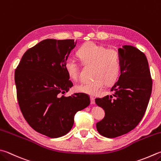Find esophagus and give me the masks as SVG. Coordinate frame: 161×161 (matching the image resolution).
<instances>
[{
    "label": "esophagus",
    "instance_id": "34e87169",
    "mask_svg": "<svg viewBox=\"0 0 161 161\" xmlns=\"http://www.w3.org/2000/svg\"><path fill=\"white\" fill-rule=\"evenodd\" d=\"M90 102L91 104H95V97L90 96Z\"/></svg>",
    "mask_w": 161,
    "mask_h": 161
}]
</instances>
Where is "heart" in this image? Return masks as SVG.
Listing matches in <instances>:
<instances>
[{
    "label": "heart",
    "mask_w": 161,
    "mask_h": 161,
    "mask_svg": "<svg viewBox=\"0 0 161 161\" xmlns=\"http://www.w3.org/2000/svg\"><path fill=\"white\" fill-rule=\"evenodd\" d=\"M79 56L85 64L94 65L92 76L90 81H83L75 86L80 92L91 95L99 94L106 84L111 85L116 81L121 69V57L119 50L116 47H108L104 45L88 42L78 50ZM65 70L73 80H77L80 75V66L77 60L72 57L66 59Z\"/></svg>",
    "instance_id": "b5f03b06"
}]
</instances>
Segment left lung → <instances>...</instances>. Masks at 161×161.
<instances>
[{
    "mask_svg": "<svg viewBox=\"0 0 161 161\" xmlns=\"http://www.w3.org/2000/svg\"><path fill=\"white\" fill-rule=\"evenodd\" d=\"M121 57L120 75L112 86V95L96 98L105 111L97 123L98 132L115 138L131 131L143 118L152 90V79L145 54L131 45L118 49Z\"/></svg>",
    "mask_w": 161,
    "mask_h": 161,
    "instance_id": "1",
    "label": "left lung"
}]
</instances>
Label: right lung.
<instances>
[{"label": "right lung", "instance_id": "right-lung-1", "mask_svg": "<svg viewBox=\"0 0 161 161\" xmlns=\"http://www.w3.org/2000/svg\"><path fill=\"white\" fill-rule=\"evenodd\" d=\"M75 45L74 39H45L24 54L14 72L23 116L33 130L50 138L70 131L75 114L90 103L86 93L64 96L73 86L64 64Z\"/></svg>", "mask_w": 161, "mask_h": 161}]
</instances>
